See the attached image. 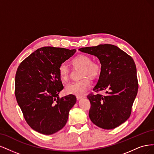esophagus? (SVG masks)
Masks as SVG:
<instances>
[{
	"mask_svg": "<svg viewBox=\"0 0 154 154\" xmlns=\"http://www.w3.org/2000/svg\"><path fill=\"white\" fill-rule=\"evenodd\" d=\"M83 98H85V96H84V95H77V98L78 99V100H79V99Z\"/></svg>",
	"mask_w": 154,
	"mask_h": 154,
	"instance_id": "esophagus-1",
	"label": "esophagus"
}]
</instances>
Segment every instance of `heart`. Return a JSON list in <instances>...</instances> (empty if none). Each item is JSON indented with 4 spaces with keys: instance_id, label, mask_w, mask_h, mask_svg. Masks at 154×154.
<instances>
[{
    "instance_id": "heart-1",
    "label": "heart",
    "mask_w": 154,
    "mask_h": 154,
    "mask_svg": "<svg viewBox=\"0 0 154 154\" xmlns=\"http://www.w3.org/2000/svg\"><path fill=\"white\" fill-rule=\"evenodd\" d=\"M72 64L74 68H81V80L68 84L65 91L68 94L81 95L86 91L90 86V79L98 77L102 71L101 64L95 61H92L90 56L84 54H80L72 59ZM59 75L64 82H67L70 77V69L67 64L63 63L58 67Z\"/></svg>"
}]
</instances>
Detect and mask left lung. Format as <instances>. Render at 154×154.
Wrapping results in <instances>:
<instances>
[{"label": "left lung", "mask_w": 154, "mask_h": 154, "mask_svg": "<svg viewBox=\"0 0 154 154\" xmlns=\"http://www.w3.org/2000/svg\"><path fill=\"white\" fill-rule=\"evenodd\" d=\"M97 56L102 71L93 91L107 90V95L87 96L91 107L89 116L97 126L112 129L130 117L132 107L138 90L136 66L131 56L118 47L110 44L79 49Z\"/></svg>", "instance_id": "obj_1"}]
</instances>
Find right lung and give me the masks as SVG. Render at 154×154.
<instances>
[{"label": "right lung", "instance_id": "1", "mask_svg": "<svg viewBox=\"0 0 154 154\" xmlns=\"http://www.w3.org/2000/svg\"><path fill=\"white\" fill-rule=\"evenodd\" d=\"M75 52V49L42 47L17 68V101L28 125L43 134L51 135L63 128L76 103V97L72 94L61 98L58 95L63 89L58 67Z\"/></svg>", "mask_w": 154, "mask_h": 154}]
</instances>
